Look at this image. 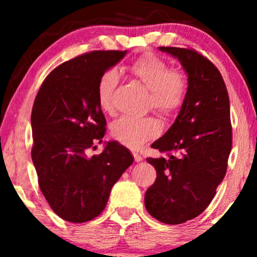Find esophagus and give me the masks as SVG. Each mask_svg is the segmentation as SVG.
<instances>
[{"label":"esophagus","instance_id":"34e87169","mask_svg":"<svg viewBox=\"0 0 257 257\" xmlns=\"http://www.w3.org/2000/svg\"><path fill=\"white\" fill-rule=\"evenodd\" d=\"M133 157H134L135 162H141L144 159L143 156H140V155H139V153H133Z\"/></svg>","mask_w":257,"mask_h":257}]
</instances>
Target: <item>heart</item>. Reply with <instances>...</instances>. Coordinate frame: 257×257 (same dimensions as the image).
I'll list each match as a JSON object with an SVG mask.
<instances>
[{
    "mask_svg": "<svg viewBox=\"0 0 257 257\" xmlns=\"http://www.w3.org/2000/svg\"><path fill=\"white\" fill-rule=\"evenodd\" d=\"M129 71L150 91V105L164 117L174 116L181 110L187 96L188 83L185 73L169 69L164 59L153 53H145L129 65ZM118 83V75L113 69L106 70L100 76L96 87L98 102L101 110L112 108L113 91ZM162 131L161 123L155 117H120L112 123L110 134L120 145L138 150L157 138Z\"/></svg>",
    "mask_w": 257,
    "mask_h": 257,
    "instance_id": "b5f03b06",
    "label": "heart"
}]
</instances>
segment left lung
I'll use <instances>...</instances> for the list:
<instances>
[{
  "label": "left lung",
  "mask_w": 257,
  "mask_h": 257,
  "mask_svg": "<svg viewBox=\"0 0 257 257\" xmlns=\"http://www.w3.org/2000/svg\"><path fill=\"white\" fill-rule=\"evenodd\" d=\"M178 58L188 76L184 106L153 149L168 158H147L157 172L145 193L146 210L168 225L192 220L205 210L225 178L232 149L229 99L217 67L192 48L159 47Z\"/></svg>",
  "instance_id": "1"
}]
</instances>
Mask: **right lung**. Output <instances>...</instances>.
Listing matches in <instances>:
<instances>
[{
  "instance_id": "add662e5",
  "label": "right lung",
  "mask_w": 257,
  "mask_h": 257,
  "mask_svg": "<svg viewBox=\"0 0 257 257\" xmlns=\"http://www.w3.org/2000/svg\"><path fill=\"white\" fill-rule=\"evenodd\" d=\"M125 53L93 51L65 61L47 76L35 99L31 158L38 185L52 210L70 222L99 216L112 186L133 163L129 150L117 141L87 156L106 132L98 81Z\"/></svg>"
}]
</instances>
